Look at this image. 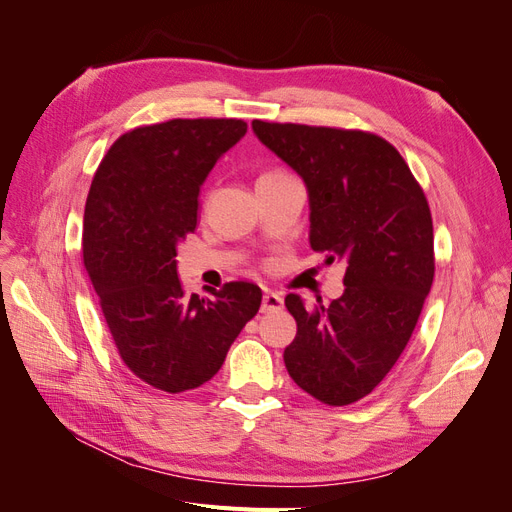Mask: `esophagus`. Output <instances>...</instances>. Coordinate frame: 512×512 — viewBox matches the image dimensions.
I'll use <instances>...</instances> for the list:
<instances>
[{
  "label": "esophagus",
  "instance_id": "esophagus-1",
  "mask_svg": "<svg viewBox=\"0 0 512 512\" xmlns=\"http://www.w3.org/2000/svg\"><path fill=\"white\" fill-rule=\"evenodd\" d=\"M280 309H284V299L280 297V294L265 292V297H262L260 312L262 314H271V312H280Z\"/></svg>",
  "mask_w": 512,
  "mask_h": 512
}]
</instances>
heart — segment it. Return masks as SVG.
<instances>
[{"label": "heart", "instance_id": "heart-1", "mask_svg": "<svg viewBox=\"0 0 512 512\" xmlns=\"http://www.w3.org/2000/svg\"><path fill=\"white\" fill-rule=\"evenodd\" d=\"M271 173H280V170H271ZM271 173H265V175H271Z\"/></svg>", "mask_w": 512, "mask_h": 512}]
</instances>
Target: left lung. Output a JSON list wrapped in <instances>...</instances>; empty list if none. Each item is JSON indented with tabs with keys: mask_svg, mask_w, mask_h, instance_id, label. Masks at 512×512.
I'll use <instances>...</instances> for the list:
<instances>
[{
	"mask_svg": "<svg viewBox=\"0 0 512 512\" xmlns=\"http://www.w3.org/2000/svg\"><path fill=\"white\" fill-rule=\"evenodd\" d=\"M256 136L297 170L309 194V245L346 260L344 294L286 307L297 335L284 350L290 378L329 406L369 395L408 346L433 284L427 198L401 153L363 130L254 119Z\"/></svg>",
	"mask_w": 512,
	"mask_h": 512,
	"instance_id": "left-lung-1",
	"label": "left lung"
}]
</instances>
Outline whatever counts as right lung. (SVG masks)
<instances>
[{
	"instance_id": "1",
	"label": "right lung",
	"mask_w": 512,
	"mask_h": 512,
	"mask_svg": "<svg viewBox=\"0 0 512 512\" xmlns=\"http://www.w3.org/2000/svg\"><path fill=\"white\" fill-rule=\"evenodd\" d=\"M247 132L243 119H170L121 134L85 203L83 260L121 361L166 393L218 374L256 314L262 290L228 282L213 299L188 297L177 243L196 230L209 170Z\"/></svg>"
}]
</instances>
